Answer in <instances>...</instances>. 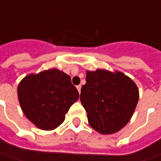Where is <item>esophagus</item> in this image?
Instances as JSON below:
<instances>
[{
  "mask_svg": "<svg viewBox=\"0 0 161 161\" xmlns=\"http://www.w3.org/2000/svg\"><path fill=\"white\" fill-rule=\"evenodd\" d=\"M77 90H78V91H79V92H80V90H81V85H78Z\"/></svg>",
  "mask_w": 161,
  "mask_h": 161,
  "instance_id": "obj_1",
  "label": "esophagus"
}]
</instances>
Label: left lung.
Here are the masks:
<instances>
[{
	"label": "left lung",
	"mask_w": 161,
	"mask_h": 161,
	"mask_svg": "<svg viewBox=\"0 0 161 161\" xmlns=\"http://www.w3.org/2000/svg\"><path fill=\"white\" fill-rule=\"evenodd\" d=\"M80 99L90 126L98 133L111 134L131 119L139 99V90L122 72L97 70L87 71Z\"/></svg>",
	"instance_id": "8db88e82"
}]
</instances>
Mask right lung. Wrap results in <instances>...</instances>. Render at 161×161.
I'll return each instance as SVG.
<instances>
[{"mask_svg":"<svg viewBox=\"0 0 161 161\" xmlns=\"http://www.w3.org/2000/svg\"><path fill=\"white\" fill-rule=\"evenodd\" d=\"M18 97L28 120L42 130H53L64 121L79 92L68 74L52 69L24 78L18 87Z\"/></svg>","mask_w":161,"mask_h":161,"instance_id":"right-lung-1","label":"right lung"}]
</instances>
